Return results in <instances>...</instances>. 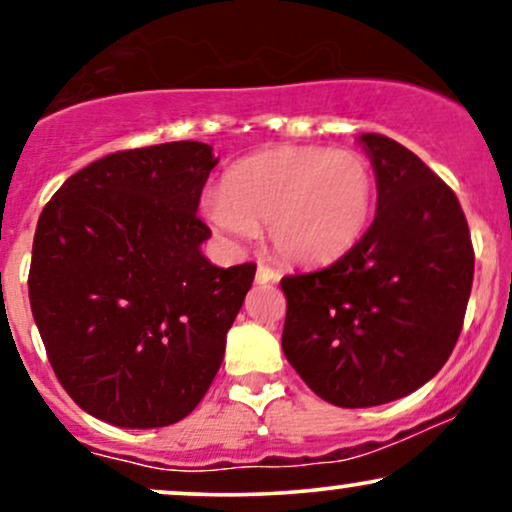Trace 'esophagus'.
Returning a JSON list of instances; mask_svg holds the SVG:
<instances>
[{
  "mask_svg": "<svg viewBox=\"0 0 512 512\" xmlns=\"http://www.w3.org/2000/svg\"><path fill=\"white\" fill-rule=\"evenodd\" d=\"M279 279H281V274L276 272V269L267 267V264H257V274H255L257 284H276Z\"/></svg>",
  "mask_w": 512,
  "mask_h": 512,
  "instance_id": "obj_1",
  "label": "esophagus"
}]
</instances>
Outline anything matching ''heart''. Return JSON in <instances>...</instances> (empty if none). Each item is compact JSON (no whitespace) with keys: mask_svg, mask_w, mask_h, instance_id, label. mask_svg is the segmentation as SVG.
<instances>
[{"mask_svg":"<svg viewBox=\"0 0 512 512\" xmlns=\"http://www.w3.org/2000/svg\"><path fill=\"white\" fill-rule=\"evenodd\" d=\"M375 202L370 163L349 149L279 146L233 163L221 192H207L199 214L231 248L264 223L272 248L301 264L332 262L366 233Z\"/></svg>","mask_w":512,"mask_h":512,"instance_id":"obj_1","label":"heart"}]
</instances>
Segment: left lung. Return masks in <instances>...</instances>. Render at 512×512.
<instances>
[{"mask_svg":"<svg viewBox=\"0 0 512 512\" xmlns=\"http://www.w3.org/2000/svg\"><path fill=\"white\" fill-rule=\"evenodd\" d=\"M356 142L378 187L366 236L330 267L281 279L284 356L317 397L344 409L426 385L455 349L474 279L455 192L395 139Z\"/></svg>","mask_w":512,"mask_h":512,"instance_id":"left-lung-1","label":"left lung"}]
</instances>
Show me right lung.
<instances>
[{
  "instance_id": "add662e5",
  "label": "right lung",
  "mask_w": 512,
  "mask_h": 512,
  "mask_svg": "<svg viewBox=\"0 0 512 512\" xmlns=\"http://www.w3.org/2000/svg\"><path fill=\"white\" fill-rule=\"evenodd\" d=\"M219 158L202 142L117 151L45 204L28 298L69 397L120 428L185 419L219 373L255 264L216 267L197 219Z\"/></svg>"
}]
</instances>
